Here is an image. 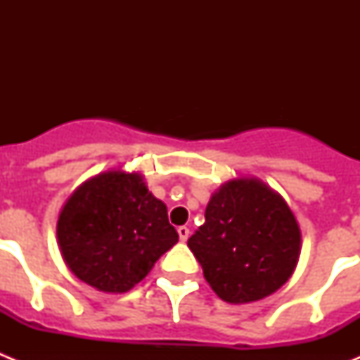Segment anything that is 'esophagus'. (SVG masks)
Here are the masks:
<instances>
[{"instance_id":"esophagus-1","label":"esophagus","mask_w":360,"mask_h":360,"mask_svg":"<svg viewBox=\"0 0 360 360\" xmlns=\"http://www.w3.org/2000/svg\"><path fill=\"white\" fill-rule=\"evenodd\" d=\"M178 236H180V241H187V238H189V229L186 225L178 227Z\"/></svg>"}]
</instances>
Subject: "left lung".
Wrapping results in <instances>:
<instances>
[{"label":"left lung","mask_w":360,"mask_h":360,"mask_svg":"<svg viewBox=\"0 0 360 360\" xmlns=\"http://www.w3.org/2000/svg\"><path fill=\"white\" fill-rule=\"evenodd\" d=\"M187 247L219 299L254 303L294 274L301 229L278 191L256 176L232 178L211 196L205 224Z\"/></svg>","instance_id":"1"}]
</instances>
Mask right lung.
Here are the masks:
<instances>
[{"instance_id":"add662e5","label":"right lung","mask_w":360,"mask_h":360,"mask_svg":"<svg viewBox=\"0 0 360 360\" xmlns=\"http://www.w3.org/2000/svg\"><path fill=\"white\" fill-rule=\"evenodd\" d=\"M178 241L167 207L136 171L110 169L73 191L57 218V245L75 278L124 294Z\"/></svg>"}]
</instances>
